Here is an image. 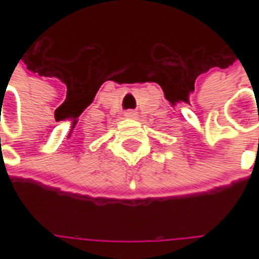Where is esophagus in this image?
<instances>
[{
    "instance_id": "34e87169",
    "label": "esophagus",
    "mask_w": 259,
    "mask_h": 259,
    "mask_svg": "<svg viewBox=\"0 0 259 259\" xmlns=\"http://www.w3.org/2000/svg\"><path fill=\"white\" fill-rule=\"evenodd\" d=\"M137 115H139V113L136 112L135 109H129V111H126V112H124V116H126L127 119H136L137 118Z\"/></svg>"
}]
</instances>
